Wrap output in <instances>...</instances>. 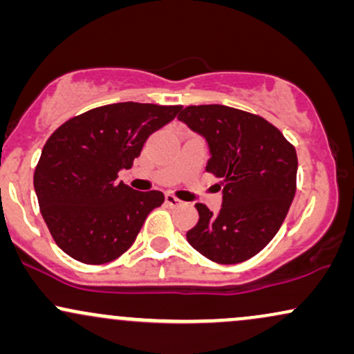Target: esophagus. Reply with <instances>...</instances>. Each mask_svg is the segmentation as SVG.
Segmentation results:
<instances>
[{
  "label": "esophagus",
  "instance_id": "1",
  "mask_svg": "<svg viewBox=\"0 0 354 354\" xmlns=\"http://www.w3.org/2000/svg\"><path fill=\"white\" fill-rule=\"evenodd\" d=\"M165 200H166V205H169L171 208H178V206L183 205V201L178 200V198L173 196V194H166Z\"/></svg>",
  "mask_w": 354,
  "mask_h": 354
}]
</instances>
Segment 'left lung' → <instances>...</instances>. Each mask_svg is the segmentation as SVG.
I'll list each match as a JSON object with an SVG mask.
<instances>
[{
	"mask_svg": "<svg viewBox=\"0 0 354 354\" xmlns=\"http://www.w3.org/2000/svg\"><path fill=\"white\" fill-rule=\"evenodd\" d=\"M178 120L208 143L206 171L225 178L221 209L213 213L198 203L200 219L186 239L221 265L253 258L274 238L293 203L295 146L261 116L225 104L188 106Z\"/></svg>",
	"mask_w": 354,
	"mask_h": 354,
	"instance_id": "left-lung-1",
	"label": "left lung"
}]
</instances>
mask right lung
Here are the masks:
<instances>
[{"label": "right lung", "mask_w": 354, "mask_h": 354, "mask_svg": "<svg viewBox=\"0 0 354 354\" xmlns=\"http://www.w3.org/2000/svg\"><path fill=\"white\" fill-rule=\"evenodd\" d=\"M181 106L115 103L71 118L50 136L35 169V191L56 245L86 265H103L135 243L161 191H136L118 173Z\"/></svg>", "instance_id": "obj_1"}]
</instances>
